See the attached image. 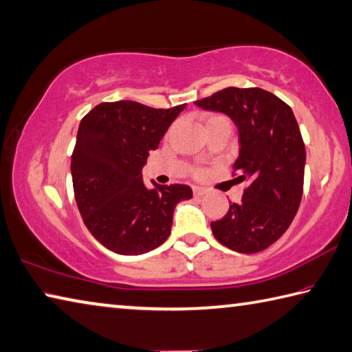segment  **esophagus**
I'll use <instances>...</instances> for the list:
<instances>
[{"label":"esophagus","instance_id":"esophagus-1","mask_svg":"<svg viewBox=\"0 0 352 352\" xmlns=\"http://www.w3.org/2000/svg\"><path fill=\"white\" fill-rule=\"evenodd\" d=\"M192 190H194V195H195V197H201V195H204V194L208 192V189L200 188V186H194Z\"/></svg>","mask_w":352,"mask_h":352}]
</instances>
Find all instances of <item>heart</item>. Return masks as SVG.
<instances>
[{"instance_id": "obj_1", "label": "heart", "mask_w": 352, "mask_h": 352, "mask_svg": "<svg viewBox=\"0 0 352 352\" xmlns=\"http://www.w3.org/2000/svg\"><path fill=\"white\" fill-rule=\"evenodd\" d=\"M217 120H225V117H221V115H212V117H209V118L206 120V126L210 124V123H214V121H217ZM194 174H195L197 177H201V175L204 174V172H203V169L198 168V169L194 170Z\"/></svg>"}]
</instances>
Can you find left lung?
Here are the masks:
<instances>
[{
	"mask_svg": "<svg viewBox=\"0 0 352 352\" xmlns=\"http://www.w3.org/2000/svg\"><path fill=\"white\" fill-rule=\"evenodd\" d=\"M195 104L237 124L240 155L232 177L248 182L241 201L210 223L214 237L241 254L265 251L289 228L303 195L306 151L292 109L260 87H226Z\"/></svg>",
	"mask_w": 352,
	"mask_h": 352,
	"instance_id": "obj_1",
	"label": "left lung"
}]
</instances>
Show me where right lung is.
Listing matches in <instances>:
<instances>
[{"label":"right lung","mask_w":352,"mask_h":352,"mask_svg":"<svg viewBox=\"0 0 352 352\" xmlns=\"http://www.w3.org/2000/svg\"><path fill=\"white\" fill-rule=\"evenodd\" d=\"M186 104L155 109L124 100L100 103L82 117L72 152L75 201L95 239L121 255L163 245L178 201L192 198L186 184L148 189L142 168Z\"/></svg>","instance_id":"1"}]
</instances>
